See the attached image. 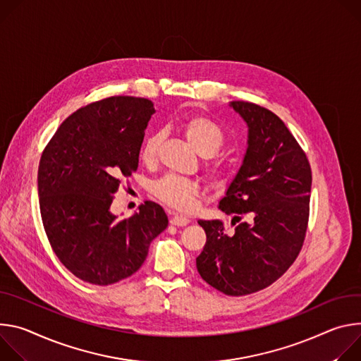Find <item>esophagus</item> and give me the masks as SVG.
<instances>
[{"instance_id": "1", "label": "esophagus", "mask_w": 361, "mask_h": 361, "mask_svg": "<svg viewBox=\"0 0 361 361\" xmlns=\"http://www.w3.org/2000/svg\"><path fill=\"white\" fill-rule=\"evenodd\" d=\"M172 216H171V224L172 225H176V226H185L190 222V219L188 216H183V215H179V214H175V212H169Z\"/></svg>"}]
</instances>
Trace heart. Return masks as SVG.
I'll return each mask as SVG.
<instances>
[{
  "mask_svg": "<svg viewBox=\"0 0 361 361\" xmlns=\"http://www.w3.org/2000/svg\"><path fill=\"white\" fill-rule=\"evenodd\" d=\"M182 132L186 140L201 154H211L216 152L224 143L222 129L214 120L204 116H190L185 118L182 123ZM160 142H162V135L159 132H154L145 139L140 150V157L145 164L154 162ZM207 169L211 178L216 182H222L226 178V165L219 159L209 160L207 164ZM150 190L157 199L168 204L169 207L188 211L193 207V199L197 196L201 188L193 179L176 175H165L164 178L152 183Z\"/></svg>",
  "mask_w": 361,
  "mask_h": 361,
  "instance_id": "b5f03b06",
  "label": "heart"
}]
</instances>
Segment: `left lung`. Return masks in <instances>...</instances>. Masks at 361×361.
<instances>
[{
  "mask_svg": "<svg viewBox=\"0 0 361 361\" xmlns=\"http://www.w3.org/2000/svg\"><path fill=\"white\" fill-rule=\"evenodd\" d=\"M248 128L247 150L236 175L219 201V209L238 222L199 219L207 232L197 272L226 295L259 291L281 276L304 243L310 212L308 159L276 114L248 102H229Z\"/></svg>",
  "mask_w": 361,
  "mask_h": 361,
  "instance_id": "obj_1",
  "label": "left lung"
}]
</instances>
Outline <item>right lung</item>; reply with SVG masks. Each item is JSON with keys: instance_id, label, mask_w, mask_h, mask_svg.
<instances>
[{"instance_id": "right-lung-1", "label": "right lung", "mask_w": 361, "mask_h": 361, "mask_svg": "<svg viewBox=\"0 0 361 361\" xmlns=\"http://www.w3.org/2000/svg\"><path fill=\"white\" fill-rule=\"evenodd\" d=\"M147 99L114 96L74 111L39 159V212L53 251L77 278L110 286L135 274L168 226L164 208L146 201L132 216L111 214L120 178L130 176L149 120Z\"/></svg>"}]
</instances>
